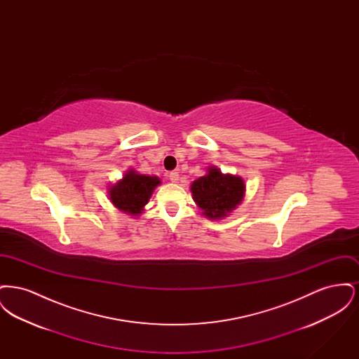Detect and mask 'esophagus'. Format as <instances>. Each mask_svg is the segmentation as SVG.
<instances>
[{
    "instance_id": "esophagus-1",
    "label": "esophagus",
    "mask_w": 359,
    "mask_h": 359,
    "mask_svg": "<svg viewBox=\"0 0 359 359\" xmlns=\"http://www.w3.org/2000/svg\"><path fill=\"white\" fill-rule=\"evenodd\" d=\"M168 176H170V180H171V182H173V183H176V182L179 180V172H170V175H168Z\"/></svg>"
}]
</instances>
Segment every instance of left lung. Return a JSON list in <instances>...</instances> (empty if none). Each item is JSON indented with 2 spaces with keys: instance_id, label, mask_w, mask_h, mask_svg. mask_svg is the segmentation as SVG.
Instances as JSON below:
<instances>
[{
  "instance_id": "obj_1",
  "label": "left lung",
  "mask_w": 359,
  "mask_h": 359,
  "mask_svg": "<svg viewBox=\"0 0 359 359\" xmlns=\"http://www.w3.org/2000/svg\"><path fill=\"white\" fill-rule=\"evenodd\" d=\"M191 192L192 199L201 207L205 217L219 219L241 203L245 184L238 176L223 175L212 167L207 175L191 184Z\"/></svg>"
}]
</instances>
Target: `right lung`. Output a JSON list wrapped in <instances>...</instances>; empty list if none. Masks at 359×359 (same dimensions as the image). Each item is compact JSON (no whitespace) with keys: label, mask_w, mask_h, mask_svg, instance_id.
<instances>
[{"label":"right lung","mask_w":359,"mask_h":359,"mask_svg":"<svg viewBox=\"0 0 359 359\" xmlns=\"http://www.w3.org/2000/svg\"><path fill=\"white\" fill-rule=\"evenodd\" d=\"M158 184L160 179L156 176H145L129 171L121 182L110 188V201L121 211L137 215L142 211V207L148 203L154 188Z\"/></svg>","instance_id":"right-lung-1"}]
</instances>
